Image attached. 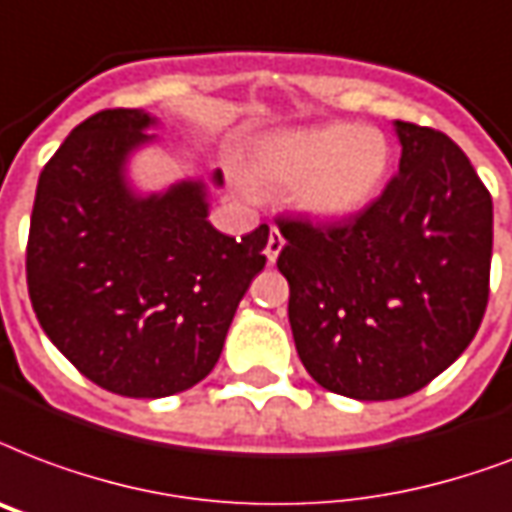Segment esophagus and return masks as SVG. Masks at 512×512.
<instances>
[{
    "label": "esophagus",
    "instance_id": "obj_1",
    "mask_svg": "<svg viewBox=\"0 0 512 512\" xmlns=\"http://www.w3.org/2000/svg\"><path fill=\"white\" fill-rule=\"evenodd\" d=\"M282 247L284 236L276 228H271V233H268V244H265V257H268V263H276V257H279Z\"/></svg>",
    "mask_w": 512,
    "mask_h": 512
}]
</instances>
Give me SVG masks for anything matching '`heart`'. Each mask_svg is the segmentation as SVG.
<instances>
[{
  "instance_id": "heart-1",
  "label": "heart",
  "mask_w": 512,
  "mask_h": 512,
  "mask_svg": "<svg viewBox=\"0 0 512 512\" xmlns=\"http://www.w3.org/2000/svg\"><path fill=\"white\" fill-rule=\"evenodd\" d=\"M392 171V144L373 126L300 128L265 139L252 155L260 187L292 190L308 220L346 222L376 201Z\"/></svg>"
}]
</instances>
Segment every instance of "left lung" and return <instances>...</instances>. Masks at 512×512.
<instances>
[{"label":"left lung","mask_w":512,"mask_h":512,"mask_svg":"<svg viewBox=\"0 0 512 512\" xmlns=\"http://www.w3.org/2000/svg\"><path fill=\"white\" fill-rule=\"evenodd\" d=\"M395 131L400 169L365 212L276 222L300 362L354 400L419 392L470 346L489 303V190L446 134Z\"/></svg>","instance_id":"obj_1"}]
</instances>
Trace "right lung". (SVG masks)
<instances>
[{
	"instance_id": "add662e5",
	"label": "right lung",
	"mask_w": 512,
	"mask_h": 512,
	"mask_svg": "<svg viewBox=\"0 0 512 512\" xmlns=\"http://www.w3.org/2000/svg\"><path fill=\"white\" fill-rule=\"evenodd\" d=\"M150 126L144 109H101L74 128L39 174L26 247L42 330L123 397L177 395L212 373L268 244V225L239 241L214 230L198 179L136 195L126 161Z\"/></svg>"
}]
</instances>
